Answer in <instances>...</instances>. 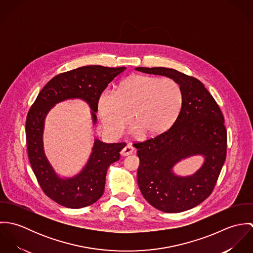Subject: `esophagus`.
Returning a JSON list of instances; mask_svg holds the SVG:
<instances>
[{
    "label": "esophagus",
    "mask_w": 253,
    "mask_h": 253,
    "mask_svg": "<svg viewBox=\"0 0 253 253\" xmlns=\"http://www.w3.org/2000/svg\"><path fill=\"white\" fill-rule=\"evenodd\" d=\"M133 151H134V148L132 147V145L126 144V147L122 150L121 154H122L123 156H128V155L132 154V153H133Z\"/></svg>",
    "instance_id": "1"
}]
</instances>
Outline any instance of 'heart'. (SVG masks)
<instances>
[{"mask_svg": "<svg viewBox=\"0 0 253 253\" xmlns=\"http://www.w3.org/2000/svg\"><path fill=\"white\" fill-rule=\"evenodd\" d=\"M184 103L180 84L170 78L133 75L124 80L117 92L105 91L98 111L109 134L119 136L131 118L146 134L169 129L177 120Z\"/></svg>", "mask_w": 253, "mask_h": 253, "instance_id": "1", "label": "heart"}]
</instances>
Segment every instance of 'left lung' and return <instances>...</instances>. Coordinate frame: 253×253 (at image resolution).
I'll list each match as a JSON object with an SVG mask.
<instances>
[{
    "mask_svg": "<svg viewBox=\"0 0 253 253\" xmlns=\"http://www.w3.org/2000/svg\"><path fill=\"white\" fill-rule=\"evenodd\" d=\"M137 71L176 81L184 103L168 130L135 142L140 165L137 182L145 200L159 211L176 213L203 203L212 193L226 160L227 130L216 101L198 79L170 68L137 67ZM193 154L205 157L203 167L191 177L180 178L173 166Z\"/></svg>",
    "mask_w": 253,
    "mask_h": 253,
    "instance_id": "8db88e82",
    "label": "left lung"
}]
</instances>
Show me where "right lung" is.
Returning <instances> with one entry per match:
<instances>
[{"mask_svg": "<svg viewBox=\"0 0 253 253\" xmlns=\"http://www.w3.org/2000/svg\"><path fill=\"white\" fill-rule=\"evenodd\" d=\"M126 67L109 68L100 65L84 66L52 78L40 91L26 118L25 133L29 162L43 193L55 203L69 209H82L98 201L105 187L110 165L120 160L126 143L107 144L95 139L90 158L77 176L59 178L49 165L42 147L43 121L56 103L69 98H81L92 110L95 124L101 93L114 78Z\"/></svg>", "mask_w": 253, "mask_h": 253, "instance_id": "obj_1", "label": "right lung"}]
</instances>
